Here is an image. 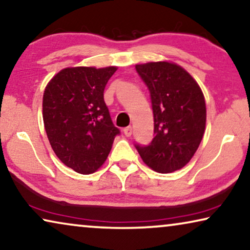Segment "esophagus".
<instances>
[{"label":"esophagus","instance_id":"34e87169","mask_svg":"<svg viewBox=\"0 0 250 250\" xmlns=\"http://www.w3.org/2000/svg\"><path fill=\"white\" fill-rule=\"evenodd\" d=\"M124 133L125 137H130L132 135V128L131 126H126V128L124 129Z\"/></svg>","mask_w":250,"mask_h":250}]
</instances>
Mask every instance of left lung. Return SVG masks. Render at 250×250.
Returning a JSON list of instances; mask_svg holds the SVG:
<instances>
[{"label":"left lung","mask_w":250,"mask_h":250,"mask_svg":"<svg viewBox=\"0 0 250 250\" xmlns=\"http://www.w3.org/2000/svg\"><path fill=\"white\" fill-rule=\"evenodd\" d=\"M136 70L150 94L154 138L149 145L136 144L145 164L159 173L184 167L202 142L206 105L196 80L171 62L137 64Z\"/></svg>","instance_id":"left-lung-1"}]
</instances>
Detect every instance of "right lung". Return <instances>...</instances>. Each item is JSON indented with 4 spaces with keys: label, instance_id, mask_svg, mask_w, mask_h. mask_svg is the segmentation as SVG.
Here are the masks:
<instances>
[{
    "label": "right lung",
    "instance_id": "obj_1",
    "mask_svg": "<svg viewBox=\"0 0 250 250\" xmlns=\"http://www.w3.org/2000/svg\"><path fill=\"white\" fill-rule=\"evenodd\" d=\"M117 66L65 68L51 79L43 96L47 138L63 164L90 174L106 161L115 136L104 89Z\"/></svg>",
    "mask_w": 250,
    "mask_h": 250
}]
</instances>
